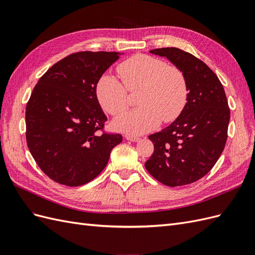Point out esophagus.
<instances>
[{
    "mask_svg": "<svg viewBox=\"0 0 255 255\" xmlns=\"http://www.w3.org/2000/svg\"><path fill=\"white\" fill-rule=\"evenodd\" d=\"M126 139H127V140H129V141H133V142L139 141V138L135 137V136H133V135H129V134L126 135Z\"/></svg>",
    "mask_w": 255,
    "mask_h": 255,
    "instance_id": "esophagus-1",
    "label": "esophagus"
}]
</instances>
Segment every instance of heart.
<instances>
[{
    "mask_svg": "<svg viewBox=\"0 0 255 255\" xmlns=\"http://www.w3.org/2000/svg\"><path fill=\"white\" fill-rule=\"evenodd\" d=\"M122 82L104 74L97 86V97L102 109L112 116H120L128 107V91L139 90L136 110L114 122L125 132L139 135L156 128L161 120L174 121L188 100V82L180 68L168 66L164 60L137 54L118 66Z\"/></svg>",
    "mask_w": 255,
    "mask_h": 255,
    "instance_id": "1",
    "label": "heart"
}]
</instances>
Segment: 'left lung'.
I'll use <instances>...</instances> for the list:
<instances>
[{
    "label": "left lung",
    "instance_id": "1",
    "mask_svg": "<svg viewBox=\"0 0 255 255\" xmlns=\"http://www.w3.org/2000/svg\"><path fill=\"white\" fill-rule=\"evenodd\" d=\"M150 53L180 68L188 82V100L170 126L152 134L154 152L145 161L149 173L170 187L191 184L216 164L228 138L230 109L219 79L202 60L177 48Z\"/></svg>",
    "mask_w": 255,
    "mask_h": 255
}]
</instances>
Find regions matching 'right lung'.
Returning a JSON list of instances; mask_svg holds the SVG:
<instances>
[{
  "label": "right lung",
  "mask_w": 255,
  "mask_h": 255,
  "mask_svg": "<svg viewBox=\"0 0 255 255\" xmlns=\"http://www.w3.org/2000/svg\"><path fill=\"white\" fill-rule=\"evenodd\" d=\"M122 53L79 52L53 65L26 105V142L51 180L81 186L106 167L120 134H100L107 120L97 98L103 73Z\"/></svg>",
  "instance_id": "obj_1"
}]
</instances>
